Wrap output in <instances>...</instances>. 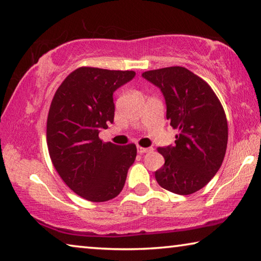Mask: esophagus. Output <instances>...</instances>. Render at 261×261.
I'll list each match as a JSON object with an SVG mask.
<instances>
[{"mask_svg": "<svg viewBox=\"0 0 261 261\" xmlns=\"http://www.w3.org/2000/svg\"><path fill=\"white\" fill-rule=\"evenodd\" d=\"M137 151L140 154H143V153H147V152H151L153 151L152 147H142V146H137Z\"/></svg>", "mask_w": 261, "mask_h": 261, "instance_id": "esophagus-1", "label": "esophagus"}]
</instances>
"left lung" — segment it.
Returning a JSON list of instances; mask_svg holds the SVG:
<instances>
[{"label": "left lung", "mask_w": 261, "mask_h": 261, "mask_svg": "<svg viewBox=\"0 0 261 261\" xmlns=\"http://www.w3.org/2000/svg\"><path fill=\"white\" fill-rule=\"evenodd\" d=\"M166 100V117L177 130L175 145L158 147L165 164L155 172L160 187L189 195L213 179L224 159L227 121L212 87L181 66L144 72Z\"/></svg>", "instance_id": "left-lung-1"}]
</instances>
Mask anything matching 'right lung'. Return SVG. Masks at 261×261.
<instances>
[{"label":"right lung","mask_w":261,"mask_h":261,"mask_svg":"<svg viewBox=\"0 0 261 261\" xmlns=\"http://www.w3.org/2000/svg\"><path fill=\"white\" fill-rule=\"evenodd\" d=\"M134 71L79 67L61 82L49 106L46 142L58 174L85 200L105 202L121 193L137 155L135 144L105 143L100 129L114 122L113 94Z\"/></svg>","instance_id":"1"}]
</instances>
